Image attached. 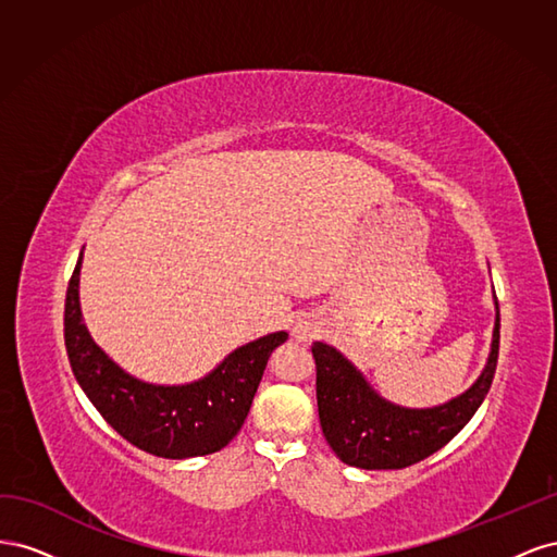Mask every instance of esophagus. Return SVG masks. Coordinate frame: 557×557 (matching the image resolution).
<instances>
[{
	"mask_svg": "<svg viewBox=\"0 0 557 557\" xmlns=\"http://www.w3.org/2000/svg\"><path fill=\"white\" fill-rule=\"evenodd\" d=\"M295 339L297 342H311V339H315V336H318V332H320V327L313 323V320H299V323L295 325Z\"/></svg>",
	"mask_w": 557,
	"mask_h": 557,
	"instance_id": "obj_1",
	"label": "esophagus"
}]
</instances>
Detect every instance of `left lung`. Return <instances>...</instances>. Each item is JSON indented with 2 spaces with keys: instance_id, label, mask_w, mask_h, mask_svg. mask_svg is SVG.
Here are the masks:
<instances>
[{
  "instance_id": "1",
  "label": "left lung",
  "mask_w": 557,
  "mask_h": 557,
  "mask_svg": "<svg viewBox=\"0 0 557 557\" xmlns=\"http://www.w3.org/2000/svg\"><path fill=\"white\" fill-rule=\"evenodd\" d=\"M491 352L479 379L440 407L409 409L381 397L339 350L313 342L320 428L336 458L358 469H404L446 446L483 404L497 367L499 305Z\"/></svg>"
}]
</instances>
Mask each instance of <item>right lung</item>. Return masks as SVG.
Listing matches in <instances>:
<instances>
[{"instance_id":"1","label":"right lung","mask_w":557,"mask_h":557,"mask_svg":"<svg viewBox=\"0 0 557 557\" xmlns=\"http://www.w3.org/2000/svg\"><path fill=\"white\" fill-rule=\"evenodd\" d=\"M81 264L83 250L64 299V346L92 407L123 440L158 458L185 460L225 448L244 425L269 356L288 339V332H272L234 348L197 381L148 383L115 364L83 323Z\"/></svg>"}]
</instances>
